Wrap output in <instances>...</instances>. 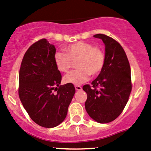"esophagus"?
Segmentation results:
<instances>
[{
	"label": "esophagus",
	"mask_w": 151,
	"mask_h": 151,
	"mask_svg": "<svg viewBox=\"0 0 151 151\" xmlns=\"http://www.w3.org/2000/svg\"><path fill=\"white\" fill-rule=\"evenodd\" d=\"M75 88H76V90H78V91H79V90H82V87H81V86H78V85L75 86Z\"/></svg>",
	"instance_id": "obj_1"
}]
</instances>
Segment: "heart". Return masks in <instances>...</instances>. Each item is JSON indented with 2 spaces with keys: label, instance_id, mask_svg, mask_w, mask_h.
<instances>
[{
  "label": "heart",
  "instance_id": "b5f03b06",
  "mask_svg": "<svg viewBox=\"0 0 151 151\" xmlns=\"http://www.w3.org/2000/svg\"><path fill=\"white\" fill-rule=\"evenodd\" d=\"M65 52L55 53L54 61L56 68L61 73H67L71 67L72 61L76 63V70L67 73L64 81L80 85L89 79L90 75L94 76L102 70L105 63V54L99 47L84 41H78L64 47Z\"/></svg>",
  "mask_w": 151,
  "mask_h": 151
}]
</instances>
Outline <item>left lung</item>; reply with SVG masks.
<instances>
[{
    "label": "left lung",
    "mask_w": 151,
    "mask_h": 151,
    "mask_svg": "<svg viewBox=\"0 0 151 151\" xmlns=\"http://www.w3.org/2000/svg\"><path fill=\"white\" fill-rule=\"evenodd\" d=\"M93 37L105 45V63L92 87H83L87 94L85 109L93 120L104 124L116 119L127 104L132 89L131 73L125 52L116 40L103 34Z\"/></svg>",
    "instance_id": "obj_1"
}]
</instances>
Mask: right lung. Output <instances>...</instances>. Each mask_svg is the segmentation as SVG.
I'll return each instance as SVG.
<instances>
[{
	"instance_id": "right-lung-1",
	"label": "right lung",
	"mask_w": 151,
	"mask_h": 151,
	"mask_svg": "<svg viewBox=\"0 0 151 151\" xmlns=\"http://www.w3.org/2000/svg\"><path fill=\"white\" fill-rule=\"evenodd\" d=\"M55 46L45 38L39 40L26 52L19 71L21 103L32 121L47 128L65 119L76 93L73 84L60 85L61 75L55 67Z\"/></svg>"
}]
</instances>
